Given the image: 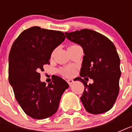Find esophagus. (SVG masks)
<instances>
[{
  "mask_svg": "<svg viewBox=\"0 0 132 132\" xmlns=\"http://www.w3.org/2000/svg\"><path fill=\"white\" fill-rule=\"evenodd\" d=\"M67 83L70 86V85H72V84L73 83V80H72V79H68V80H67Z\"/></svg>",
  "mask_w": 132,
  "mask_h": 132,
  "instance_id": "esophagus-1",
  "label": "esophagus"
}]
</instances>
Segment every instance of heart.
<instances>
[{"instance_id":"b5f03b06","label":"heart","mask_w":132,"mask_h":132,"mask_svg":"<svg viewBox=\"0 0 132 132\" xmlns=\"http://www.w3.org/2000/svg\"><path fill=\"white\" fill-rule=\"evenodd\" d=\"M54 53H55V51H53L51 55H53ZM60 74L62 75L63 76L70 77L73 74V72H74V68H72V67H71V66L64 67V68H62V69H60Z\"/></svg>"}]
</instances>
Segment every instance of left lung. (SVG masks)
Wrapping results in <instances>:
<instances>
[{
  "label": "left lung",
  "mask_w": 132,
  "mask_h": 132,
  "mask_svg": "<svg viewBox=\"0 0 132 132\" xmlns=\"http://www.w3.org/2000/svg\"><path fill=\"white\" fill-rule=\"evenodd\" d=\"M65 34L84 50L80 76L94 81L88 85L84 79L77 78L84 85L80 99L86 110L93 114L106 112L113 107L119 92L120 58L114 44L102 34L88 29Z\"/></svg>",
  "instance_id": "8db88e82"
}]
</instances>
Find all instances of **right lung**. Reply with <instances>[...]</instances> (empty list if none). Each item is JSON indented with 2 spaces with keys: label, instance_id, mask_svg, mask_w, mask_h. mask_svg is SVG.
I'll return each instance as SVG.
<instances>
[{
  "label": "right lung",
  "instance_id": "obj_1",
  "mask_svg": "<svg viewBox=\"0 0 132 132\" xmlns=\"http://www.w3.org/2000/svg\"><path fill=\"white\" fill-rule=\"evenodd\" d=\"M66 38L63 32L32 27L24 30L12 44L9 55V81L15 99L26 114L44 119L57 112L60 98L69 87L55 76L46 85L40 71L49 64L52 52Z\"/></svg>",
  "mask_w": 132,
  "mask_h": 132
}]
</instances>
